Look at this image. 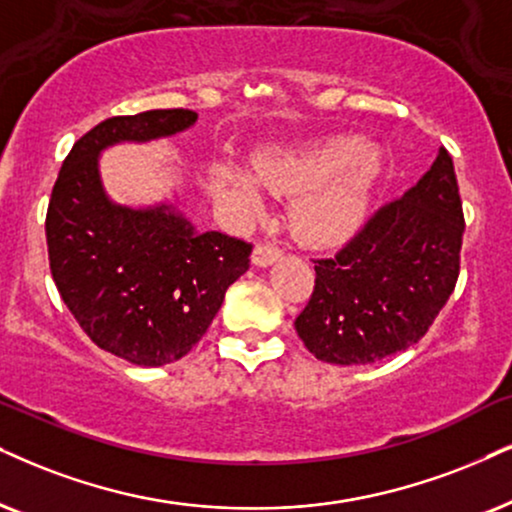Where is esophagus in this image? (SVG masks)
Listing matches in <instances>:
<instances>
[{
  "mask_svg": "<svg viewBox=\"0 0 512 512\" xmlns=\"http://www.w3.org/2000/svg\"><path fill=\"white\" fill-rule=\"evenodd\" d=\"M276 260H281V250L271 248L267 243H257L255 250H252V264L255 267H269Z\"/></svg>",
  "mask_w": 512,
  "mask_h": 512,
  "instance_id": "esophagus-1",
  "label": "esophagus"
}]
</instances>
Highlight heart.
<instances>
[{"mask_svg":"<svg viewBox=\"0 0 512 512\" xmlns=\"http://www.w3.org/2000/svg\"><path fill=\"white\" fill-rule=\"evenodd\" d=\"M252 177L222 167V179L245 210H260V186L276 196H293L288 224L309 248H333L354 236L371 208L383 174V153L361 146L359 137L338 134L295 148H269L252 158Z\"/></svg>","mask_w":512,"mask_h":512,"instance_id":"1","label":"heart"}]
</instances>
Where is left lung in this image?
<instances>
[{
    "mask_svg": "<svg viewBox=\"0 0 512 512\" xmlns=\"http://www.w3.org/2000/svg\"><path fill=\"white\" fill-rule=\"evenodd\" d=\"M463 205L454 160H437L413 189L380 208L335 257L314 260V293L295 331L316 359L366 366L430 331L461 271Z\"/></svg>",
    "mask_w": 512,
    "mask_h": 512,
    "instance_id": "8db88e82",
    "label": "left lung"
}]
</instances>
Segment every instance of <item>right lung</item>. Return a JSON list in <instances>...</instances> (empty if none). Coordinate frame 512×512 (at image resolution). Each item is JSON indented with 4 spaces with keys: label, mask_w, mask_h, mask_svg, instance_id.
I'll list each match as a JSON object with an SVG mask.
<instances>
[{
    "label": "right lung",
    "mask_w": 512,
    "mask_h": 512,
    "mask_svg": "<svg viewBox=\"0 0 512 512\" xmlns=\"http://www.w3.org/2000/svg\"><path fill=\"white\" fill-rule=\"evenodd\" d=\"M186 108L118 115L89 129L63 160L47 210L49 267L82 331L115 357L165 366L191 352L250 267L252 245L200 231L172 205L113 203L99 177L103 148L184 132Z\"/></svg>",
    "instance_id": "1"
}]
</instances>
